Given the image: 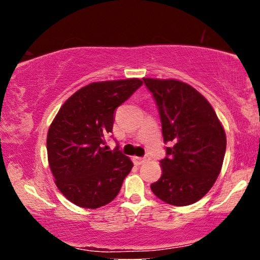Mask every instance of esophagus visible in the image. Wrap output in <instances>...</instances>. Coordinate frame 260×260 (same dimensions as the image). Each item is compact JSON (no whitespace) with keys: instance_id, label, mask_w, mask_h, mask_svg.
<instances>
[{"instance_id":"obj_1","label":"esophagus","mask_w":260,"mask_h":260,"mask_svg":"<svg viewBox=\"0 0 260 260\" xmlns=\"http://www.w3.org/2000/svg\"><path fill=\"white\" fill-rule=\"evenodd\" d=\"M134 161L137 165H143V163L149 161V157H134Z\"/></svg>"}]
</instances>
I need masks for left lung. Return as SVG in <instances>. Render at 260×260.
I'll use <instances>...</instances> for the list:
<instances>
[{"mask_svg": "<svg viewBox=\"0 0 260 260\" xmlns=\"http://www.w3.org/2000/svg\"><path fill=\"white\" fill-rule=\"evenodd\" d=\"M158 106L167 157L151 190L173 206L204 198L218 179L225 157L226 134L209 102L194 87L176 79L143 78Z\"/></svg>", "mask_w": 260, "mask_h": 260, "instance_id": "left-lung-1", "label": "left lung"}]
</instances>
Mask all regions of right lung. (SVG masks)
<instances>
[{
    "instance_id": "obj_1",
    "label": "right lung",
    "mask_w": 260,
    "mask_h": 260,
    "mask_svg": "<svg viewBox=\"0 0 260 260\" xmlns=\"http://www.w3.org/2000/svg\"><path fill=\"white\" fill-rule=\"evenodd\" d=\"M143 81L137 78L91 83L73 93L56 113L47 134L48 165L63 197L83 208L108 205L119 193L133 162L108 150L115 111Z\"/></svg>"
}]
</instances>
